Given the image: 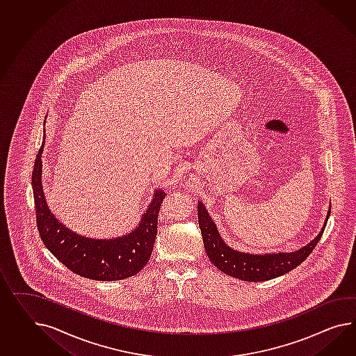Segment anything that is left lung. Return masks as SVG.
I'll return each mask as SVG.
<instances>
[{"instance_id": "left-lung-1", "label": "left lung", "mask_w": 356, "mask_h": 356, "mask_svg": "<svg viewBox=\"0 0 356 356\" xmlns=\"http://www.w3.org/2000/svg\"><path fill=\"white\" fill-rule=\"evenodd\" d=\"M329 213L324 222L318 236L315 237L306 246L292 252V253H267V254H253L235 250L223 241L219 235L218 229L213 219L210 218L208 210L205 209L204 204L197 201V217H199V227L202 235V241L209 257L211 264L220 270L222 273L236 277L244 282L257 283L271 280L277 276L286 274L296 268L311 254L314 248L318 245L320 237L324 232V228L328 222Z\"/></svg>"}]
</instances>
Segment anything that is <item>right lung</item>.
Returning <instances> with one entry per match:
<instances>
[{"mask_svg":"<svg viewBox=\"0 0 356 356\" xmlns=\"http://www.w3.org/2000/svg\"><path fill=\"white\" fill-rule=\"evenodd\" d=\"M44 145L40 148L32 172L36 222L42 243L59 262L74 274L98 282H116L138 274L149 261L156 234L163 190H156L140 222L128 235L113 238L81 236L55 218L46 204L42 190Z\"/></svg>","mask_w":356,"mask_h":356,"instance_id":"1","label":"right lung"}]
</instances>
